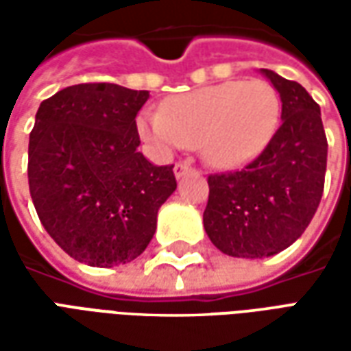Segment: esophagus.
<instances>
[{"instance_id": "obj_1", "label": "esophagus", "mask_w": 351, "mask_h": 351, "mask_svg": "<svg viewBox=\"0 0 351 351\" xmlns=\"http://www.w3.org/2000/svg\"><path fill=\"white\" fill-rule=\"evenodd\" d=\"M190 169H191L190 163H184V161H180V163H176L175 165V176L176 178H182V176L186 175L188 171H190Z\"/></svg>"}]
</instances>
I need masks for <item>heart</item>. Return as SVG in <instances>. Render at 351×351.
Returning <instances> with one entry per match:
<instances>
[{
	"label": "heart",
	"mask_w": 351,
	"mask_h": 351,
	"mask_svg": "<svg viewBox=\"0 0 351 351\" xmlns=\"http://www.w3.org/2000/svg\"><path fill=\"white\" fill-rule=\"evenodd\" d=\"M280 97L265 80H228L165 101L138 116L141 135L160 150L197 146L213 167L254 160L276 131Z\"/></svg>",
	"instance_id": "1"
}]
</instances>
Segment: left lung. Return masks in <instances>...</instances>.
Returning <instances> with one entry per match:
<instances>
[{"mask_svg": "<svg viewBox=\"0 0 351 351\" xmlns=\"http://www.w3.org/2000/svg\"><path fill=\"white\" fill-rule=\"evenodd\" d=\"M282 101V123L239 171L208 175L203 213L213 244L231 258H269L299 239L322 201L327 137L319 105L304 88L261 69Z\"/></svg>", "mask_w": 351, "mask_h": 351, "instance_id": "left-lung-1", "label": "left lung"}]
</instances>
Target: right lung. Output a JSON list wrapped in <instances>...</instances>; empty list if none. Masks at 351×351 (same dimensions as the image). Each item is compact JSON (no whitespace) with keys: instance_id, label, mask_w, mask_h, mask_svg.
Here are the masks:
<instances>
[{"instance_id":"obj_1","label":"right lung","mask_w":351,"mask_h":351,"mask_svg":"<svg viewBox=\"0 0 351 351\" xmlns=\"http://www.w3.org/2000/svg\"><path fill=\"white\" fill-rule=\"evenodd\" d=\"M148 90L88 82L45 99L27 148V180L39 220L80 263L114 267L146 250L158 210L176 190L173 165L137 148V112Z\"/></svg>"}]
</instances>
